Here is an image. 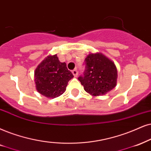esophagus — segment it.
Returning a JSON list of instances; mask_svg holds the SVG:
<instances>
[{"instance_id": "34e87169", "label": "esophagus", "mask_w": 151, "mask_h": 151, "mask_svg": "<svg viewBox=\"0 0 151 151\" xmlns=\"http://www.w3.org/2000/svg\"><path fill=\"white\" fill-rule=\"evenodd\" d=\"M72 74H73V75L74 76V77H77V75H78V71H77V69H74V70H73L72 71Z\"/></svg>"}]
</instances>
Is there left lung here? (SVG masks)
Masks as SVG:
<instances>
[{"label":"left lung","instance_id":"1","mask_svg":"<svg viewBox=\"0 0 151 151\" xmlns=\"http://www.w3.org/2000/svg\"><path fill=\"white\" fill-rule=\"evenodd\" d=\"M86 70L78 79L93 96L105 95L116 87L118 72L114 63L102 53H91L85 58Z\"/></svg>","mask_w":151,"mask_h":151}]
</instances>
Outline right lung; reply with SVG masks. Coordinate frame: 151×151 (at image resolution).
<instances>
[{
    "instance_id": "1",
    "label": "right lung",
    "mask_w": 151,
    "mask_h": 151,
    "mask_svg": "<svg viewBox=\"0 0 151 151\" xmlns=\"http://www.w3.org/2000/svg\"><path fill=\"white\" fill-rule=\"evenodd\" d=\"M74 76L61 63L57 55H49L38 65L34 73L37 92L48 98L61 95L66 90L68 81Z\"/></svg>"
}]
</instances>
